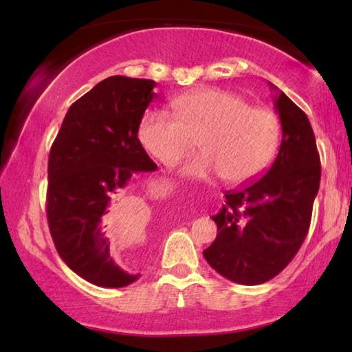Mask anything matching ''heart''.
<instances>
[{"label":"heart","instance_id":"1","mask_svg":"<svg viewBox=\"0 0 352 352\" xmlns=\"http://www.w3.org/2000/svg\"><path fill=\"white\" fill-rule=\"evenodd\" d=\"M173 109L175 115L148 110L139 123V141L160 163L177 162L199 141L204 153L182 166L184 175H221L228 184L240 186L256 179L276 160L282 124L272 110L218 88L182 94L173 100Z\"/></svg>","mask_w":352,"mask_h":352}]
</instances>
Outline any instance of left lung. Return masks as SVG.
I'll list each match as a JSON object with an SVG mask.
<instances>
[{
    "label": "left lung",
    "instance_id": "obj_1",
    "mask_svg": "<svg viewBox=\"0 0 352 352\" xmlns=\"http://www.w3.org/2000/svg\"><path fill=\"white\" fill-rule=\"evenodd\" d=\"M274 100L282 124L276 160L258 182L226 192V205L211 218L219 232L204 252L216 272L242 285L271 280L295 258L320 184V157L306 113L283 93Z\"/></svg>",
    "mask_w": 352,
    "mask_h": 352
}]
</instances>
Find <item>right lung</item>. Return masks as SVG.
I'll list each match as a JSON object with an SVG mask.
<instances>
[{
	"mask_svg": "<svg viewBox=\"0 0 352 352\" xmlns=\"http://www.w3.org/2000/svg\"><path fill=\"white\" fill-rule=\"evenodd\" d=\"M155 81L109 76L70 105L47 160L46 214L67 266L98 287L120 288L139 276L110 258V226L128 219V186L157 165L138 139Z\"/></svg>",
	"mask_w": 352,
	"mask_h": 352,
	"instance_id": "add662e5",
	"label": "right lung"
}]
</instances>
